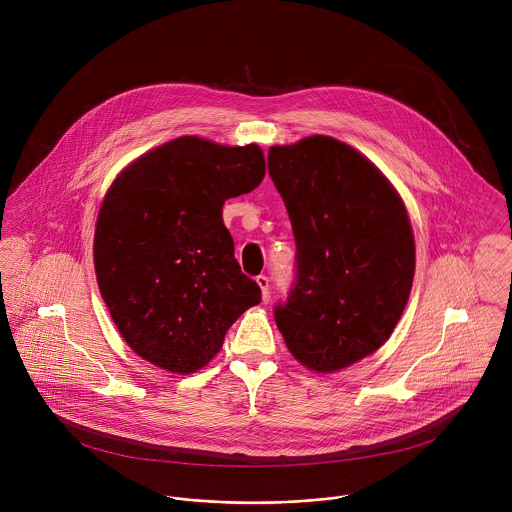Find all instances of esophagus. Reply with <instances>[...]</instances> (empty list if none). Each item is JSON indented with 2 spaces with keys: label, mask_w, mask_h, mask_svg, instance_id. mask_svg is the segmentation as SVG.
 <instances>
[{
  "label": "esophagus",
  "mask_w": 512,
  "mask_h": 512,
  "mask_svg": "<svg viewBox=\"0 0 512 512\" xmlns=\"http://www.w3.org/2000/svg\"><path fill=\"white\" fill-rule=\"evenodd\" d=\"M256 282H258V286L262 290V297L268 299V295H270V280H268V276H258Z\"/></svg>",
  "instance_id": "esophagus-1"
}]
</instances>
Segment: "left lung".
<instances>
[{
    "label": "left lung",
    "mask_w": 512,
    "mask_h": 512,
    "mask_svg": "<svg viewBox=\"0 0 512 512\" xmlns=\"http://www.w3.org/2000/svg\"><path fill=\"white\" fill-rule=\"evenodd\" d=\"M268 171L295 238V278L276 325L301 365L341 370L382 347L408 303V213L365 155L329 136L270 147Z\"/></svg>",
    "instance_id": "obj_1"
}]
</instances>
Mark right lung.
<instances>
[{"label": "right lung", "instance_id": "add662e5", "mask_svg": "<svg viewBox=\"0 0 512 512\" xmlns=\"http://www.w3.org/2000/svg\"><path fill=\"white\" fill-rule=\"evenodd\" d=\"M266 175L256 144L183 136L151 149L108 189L94 234V268L124 341L155 366L189 374L222 347L228 327L262 301L242 274L222 222L230 197Z\"/></svg>", "mask_w": 512, "mask_h": 512}]
</instances>
